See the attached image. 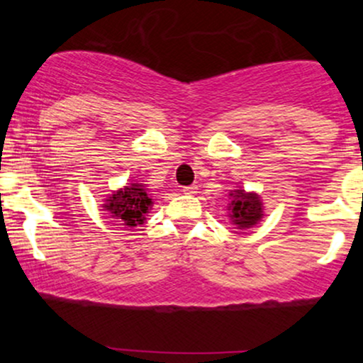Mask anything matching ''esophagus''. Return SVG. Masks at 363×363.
I'll return each mask as SVG.
<instances>
[{
  "label": "esophagus",
  "instance_id": "1",
  "mask_svg": "<svg viewBox=\"0 0 363 363\" xmlns=\"http://www.w3.org/2000/svg\"><path fill=\"white\" fill-rule=\"evenodd\" d=\"M182 193H184V194H189V196H193V194L198 193V186H196V184L186 186L184 189H182Z\"/></svg>",
  "mask_w": 363,
  "mask_h": 363
}]
</instances>
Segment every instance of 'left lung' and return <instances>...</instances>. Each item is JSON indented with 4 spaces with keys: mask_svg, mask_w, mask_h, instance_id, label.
<instances>
[{
    "mask_svg": "<svg viewBox=\"0 0 363 363\" xmlns=\"http://www.w3.org/2000/svg\"><path fill=\"white\" fill-rule=\"evenodd\" d=\"M230 203L227 210L232 223L237 228H251L262 218V201L256 193H245L244 189L230 191Z\"/></svg>",
    "mask_w": 363,
    "mask_h": 363,
    "instance_id": "obj_1",
    "label": "left lung"
}]
</instances>
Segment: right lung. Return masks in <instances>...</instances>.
<instances>
[{"mask_svg":"<svg viewBox=\"0 0 363 363\" xmlns=\"http://www.w3.org/2000/svg\"><path fill=\"white\" fill-rule=\"evenodd\" d=\"M152 205L153 201L150 198L147 186L133 182V184L124 186L123 189L112 193L102 208L109 211L111 218H114L118 225L136 227V225L145 223L148 211L152 210Z\"/></svg>","mask_w":363,"mask_h":363,"instance_id":"obj_1","label":"right lung"}]
</instances>
